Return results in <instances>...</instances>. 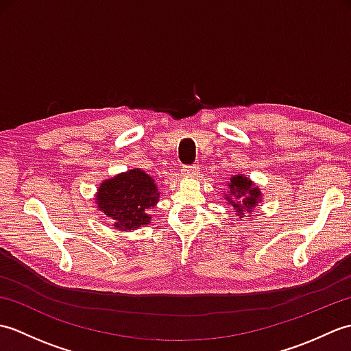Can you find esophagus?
<instances>
[{
    "label": "esophagus",
    "instance_id": "esophagus-1",
    "mask_svg": "<svg viewBox=\"0 0 351 351\" xmlns=\"http://www.w3.org/2000/svg\"><path fill=\"white\" fill-rule=\"evenodd\" d=\"M199 166H182V169H181V175L184 176V178H193V176H196L197 173H199Z\"/></svg>",
    "mask_w": 351,
    "mask_h": 351
}]
</instances>
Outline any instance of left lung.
Masks as SVG:
<instances>
[{
    "mask_svg": "<svg viewBox=\"0 0 351 351\" xmlns=\"http://www.w3.org/2000/svg\"><path fill=\"white\" fill-rule=\"evenodd\" d=\"M229 189H230V193H232V196L235 197H230L229 195H226V199L229 200V204H232V206L237 208L240 217L243 215V211L245 210L252 211L253 205L256 204V197L259 195V191L258 189H252V182L247 180V178L234 176L232 180H230Z\"/></svg>",
    "mask_w": 351,
    "mask_h": 351,
    "instance_id": "1",
    "label": "left lung"
}]
</instances>
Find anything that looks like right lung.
<instances>
[{
	"instance_id": "obj_1",
	"label": "right lung",
	"mask_w": 351,
	"mask_h": 351,
	"mask_svg": "<svg viewBox=\"0 0 351 351\" xmlns=\"http://www.w3.org/2000/svg\"><path fill=\"white\" fill-rule=\"evenodd\" d=\"M160 193L154 180L140 169H132L113 180L104 181L96 202L99 210L111 217L113 226L132 230L151 221V211Z\"/></svg>"
}]
</instances>
